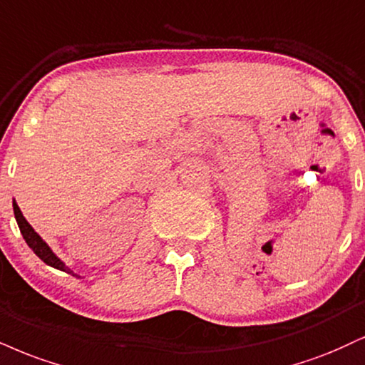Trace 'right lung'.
<instances>
[{
  "label": "right lung",
  "instance_id": "add662e5",
  "mask_svg": "<svg viewBox=\"0 0 365 365\" xmlns=\"http://www.w3.org/2000/svg\"><path fill=\"white\" fill-rule=\"evenodd\" d=\"M13 212H15V219H16V222H19L20 232H21V236H24V240L27 241L29 247L34 250V253L37 255V257L41 258L43 263H47L49 267H54V269H57V270H63V272H66V274L76 275L71 269H69V267H66V263L61 260L59 257H56V253L52 252L49 245H47L46 241H43L41 236L35 232L34 227L27 222V219L24 217V214H21L19 204H16L15 200H13Z\"/></svg>",
  "mask_w": 365,
  "mask_h": 365
}]
</instances>
